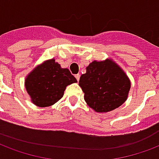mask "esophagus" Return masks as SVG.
<instances>
[{
  "instance_id": "obj_1",
  "label": "esophagus",
  "mask_w": 159,
  "mask_h": 159,
  "mask_svg": "<svg viewBox=\"0 0 159 159\" xmlns=\"http://www.w3.org/2000/svg\"><path fill=\"white\" fill-rule=\"evenodd\" d=\"M75 77H76V80H77V82H78L80 79V74H76V75H75Z\"/></svg>"
}]
</instances>
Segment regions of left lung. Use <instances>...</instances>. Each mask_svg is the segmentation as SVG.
Here are the masks:
<instances>
[{
    "mask_svg": "<svg viewBox=\"0 0 159 159\" xmlns=\"http://www.w3.org/2000/svg\"><path fill=\"white\" fill-rule=\"evenodd\" d=\"M84 99L90 108L98 113L117 109L127 99L130 82L116 62L106 59L94 61L87 66L79 80Z\"/></svg>",
    "mask_w": 159,
    "mask_h": 159,
    "instance_id": "1",
    "label": "left lung"
}]
</instances>
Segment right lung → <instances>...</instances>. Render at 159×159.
<instances>
[{"label":"right lung","instance_id":"obj_1","mask_svg":"<svg viewBox=\"0 0 159 159\" xmlns=\"http://www.w3.org/2000/svg\"><path fill=\"white\" fill-rule=\"evenodd\" d=\"M55 61H44L26 77V90L32 102L39 107L53 105L63 97L68 85L77 82L67 68H61Z\"/></svg>","mask_w":159,"mask_h":159}]
</instances>
